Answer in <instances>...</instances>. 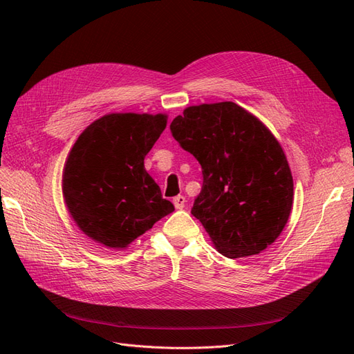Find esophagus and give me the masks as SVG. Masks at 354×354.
I'll use <instances>...</instances> for the list:
<instances>
[{
  "instance_id": "34e87169",
  "label": "esophagus",
  "mask_w": 354,
  "mask_h": 354,
  "mask_svg": "<svg viewBox=\"0 0 354 354\" xmlns=\"http://www.w3.org/2000/svg\"><path fill=\"white\" fill-rule=\"evenodd\" d=\"M173 202H174L176 209H183L185 205H186V198L183 195H178L173 199Z\"/></svg>"
}]
</instances>
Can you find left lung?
I'll use <instances>...</instances> for the list:
<instances>
[{"instance_id":"1","label":"left lung","mask_w":354,"mask_h":354,"mask_svg":"<svg viewBox=\"0 0 354 354\" xmlns=\"http://www.w3.org/2000/svg\"><path fill=\"white\" fill-rule=\"evenodd\" d=\"M202 168L192 214L227 259L264 251L283 230L294 181L279 142L233 102L189 106L169 125Z\"/></svg>"}]
</instances>
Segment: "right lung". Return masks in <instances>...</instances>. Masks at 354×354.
Listing matches in <instances>:
<instances>
[{
	"instance_id": "add662e5",
	"label": "right lung",
	"mask_w": 354,
	"mask_h": 354,
	"mask_svg": "<svg viewBox=\"0 0 354 354\" xmlns=\"http://www.w3.org/2000/svg\"><path fill=\"white\" fill-rule=\"evenodd\" d=\"M165 127L162 113H109L75 142L63 169V198L93 241L127 248L174 211L145 169V156Z\"/></svg>"
}]
</instances>
